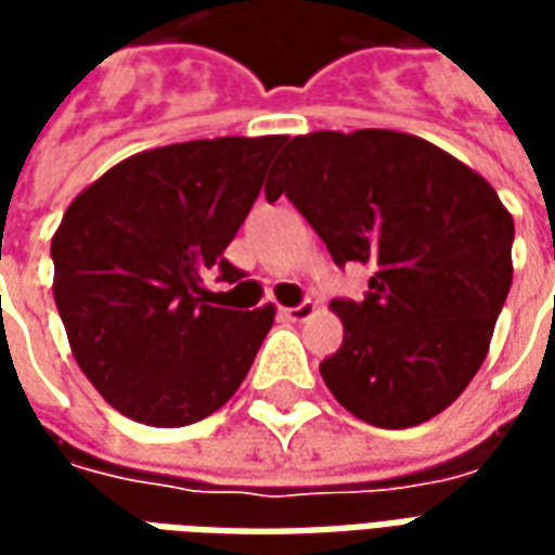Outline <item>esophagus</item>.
<instances>
[{
  "instance_id": "obj_1",
  "label": "esophagus",
  "mask_w": 555,
  "mask_h": 555,
  "mask_svg": "<svg viewBox=\"0 0 555 555\" xmlns=\"http://www.w3.org/2000/svg\"><path fill=\"white\" fill-rule=\"evenodd\" d=\"M314 312H318V306H314L312 300L300 302V306H285V309H282V314H285L288 321H297V324H300V321H309Z\"/></svg>"
}]
</instances>
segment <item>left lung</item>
Wrapping results in <instances>:
<instances>
[{
    "label": "left lung",
    "mask_w": 555,
    "mask_h": 555,
    "mask_svg": "<svg viewBox=\"0 0 555 555\" xmlns=\"http://www.w3.org/2000/svg\"><path fill=\"white\" fill-rule=\"evenodd\" d=\"M264 193L288 195L338 267H372L369 297L333 300L341 348L321 377L377 428L452 404L488 357L512 288L514 219L478 171L398 130L288 139Z\"/></svg>",
    "instance_id": "obj_1"
}]
</instances>
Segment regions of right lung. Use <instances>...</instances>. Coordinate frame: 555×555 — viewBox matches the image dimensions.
I'll use <instances>...</instances> for the list:
<instances>
[{
    "label": "right lung",
    "mask_w": 555,
    "mask_h": 555,
    "mask_svg": "<svg viewBox=\"0 0 555 555\" xmlns=\"http://www.w3.org/2000/svg\"><path fill=\"white\" fill-rule=\"evenodd\" d=\"M285 137H219L115 163L53 234V297L70 353L118 413L181 428L217 413L253 365L276 309L210 306L202 288L261 193Z\"/></svg>",
    "instance_id": "obj_1"
}]
</instances>
